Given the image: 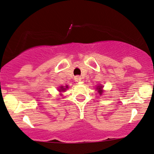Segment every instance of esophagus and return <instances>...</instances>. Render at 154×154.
Segmentation results:
<instances>
[{
	"mask_svg": "<svg viewBox=\"0 0 154 154\" xmlns=\"http://www.w3.org/2000/svg\"><path fill=\"white\" fill-rule=\"evenodd\" d=\"M75 80L76 82H79L81 80H82V78H81L80 76H76L75 78Z\"/></svg>",
	"mask_w": 154,
	"mask_h": 154,
	"instance_id": "1",
	"label": "esophagus"
}]
</instances>
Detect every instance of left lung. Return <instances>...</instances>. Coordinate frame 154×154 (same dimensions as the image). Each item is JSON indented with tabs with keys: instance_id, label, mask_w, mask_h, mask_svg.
<instances>
[{
	"instance_id": "left-lung-1",
	"label": "left lung",
	"mask_w": 154,
	"mask_h": 154,
	"mask_svg": "<svg viewBox=\"0 0 154 154\" xmlns=\"http://www.w3.org/2000/svg\"><path fill=\"white\" fill-rule=\"evenodd\" d=\"M98 89H99V90H98L99 93H100V94H101V92H102V91H101V87H100V88H98Z\"/></svg>"
}]
</instances>
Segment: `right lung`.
Masks as SVG:
<instances>
[{
  "mask_svg": "<svg viewBox=\"0 0 154 154\" xmlns=\"http://www.w3.org/2000/svg\"><path fill=\"white\" fill-rule=\"evenodd\" d=\"M66 88H67V87H66ZM66 88H64L63 87H61V89H60V91H64L65 90Z\"/></svg>",
  "mask_w": 154,
  "mask_h": 154,
  "instance_id": "obj_1",
  "label": "right lung"
}]
</instances>
